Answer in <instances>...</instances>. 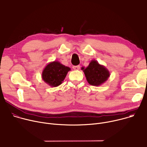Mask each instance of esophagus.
I'll return each instance as SVG.
<instances>
[{"label":"esophagus","instance_id":"esophagus-1","mask_svg":"<svg viewBox=\"0 0 147 147\" xmlns=\"http://www.w3.org/2000/svg\"><path fill=\"white\" fill-rule=\"evenodd\" d=\"M73 68L75 70H78L80 69V65H74V66L73 67Z\"/></svg>","mask_w":147,"mask_h":147}]
</instances>
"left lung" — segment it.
Segmentation results:
<instances>
[{
  "label": "left lung",
  "instance_id": "8db88e82",
  "mask_svg": "<svg viewBox=\"0 0 147 147\" xmlns=\"http://www.w3.org/2000/svg\"><path fill=\"white\" fill-rule=\"evenodd\" d=\"M87 82L91 86H99L104 83L110 77L109 70L96 60H92L87 67H82Z\"/></svg>",
  "mask_w": 147,
  "mask_h": 147
}]
</instances>
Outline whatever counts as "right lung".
Listing matches in <instances>:
<instances>
[{"label": "right lung", "instance_id": "add662e5", "mask_svg": "<svg viewBox=\"0 0 147 147\" xmlns=\"http://www.w3.org/2000/svg\"><path fill=\"white\" fill-rule=\"evenodd\" d=\"M71 69L58 61L49 63L45 67L42 73L43 81L50 87H56L60 86Z\"/></svg>", "mask_w": 147, "mask_h": 147}]
</instances>
